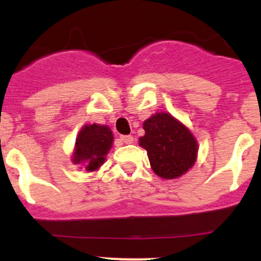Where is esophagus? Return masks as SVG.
Returning <instances> with one entry per match:
<instances>
[{"label": "esophagus", "mask_w": 261, "mask_h": 261, "mask_svg": "<svg viewBox=\"0 0 261 261\" xmlns=\"http://www.w3.org/2000/svg\"><path fill=\"white\" fill-rule=\"evenodd\" d=\"M121 141L125 144H131L134 141V138L131 135H123L121 136Z\"/></svg>", "instance_id": "esophagus-1"}]
</instances>
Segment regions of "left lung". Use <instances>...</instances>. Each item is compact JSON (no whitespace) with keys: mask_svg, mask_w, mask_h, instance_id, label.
<instances>
[{"mask_svg":"<svg viewBox=\"0 0 261 261\" xmlns=\"http://www.w3.org/2000/svg\"><path fill=\"white\" fill-rule=\"evenodd\" d=\"M145 135L139 145L147 151L151 169L163 179H175L194 165L198 143L179 120L168 112H156L144 121Z\"/></svg>","mask_w":261,"mask_h":261,"instance_id":"left-lung-1","label":"left lung"}]
</instances>
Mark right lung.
Segmentation results:
<instances>
[{"label": "right lung", "instance_id": "obj_1", "mask_svg": "<svg viewBox=\"0 0 261 261\" xmlns=\"http://www.w3.org/2000/svg\"><path fill=\"white\" fill-rule=\"evenodd\" d=\"M112 144L114 135L109 126L98 123L84 125L75 139L72 163L82 165L88 173L96 172L106 162V155Z\"/></svg>", "mask_w": 261, "mask_h": 261}]
</instances>
